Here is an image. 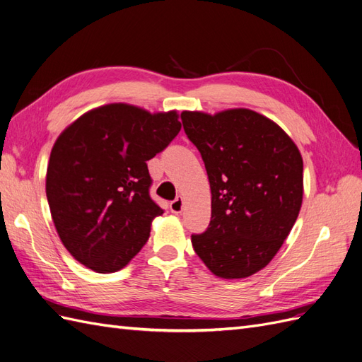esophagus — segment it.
I'll list each match as a JSON object with an SVG mask.
<instances>
[{
  "mask_svg": "<svg viewBox=\"0 0 362 362\" xmlns=\"http://www.w3.org/2000/svg\"><path fill=\"white\" fill-rule=\"evenodd\" d=\"M170 209H171L173 214H180L183 211V197H180V195L176 197V200L171 202Z\"/></svg>",
  "mask_w": 362,
  "mask_h": 362,
  "instance_id": "esophagus-1",
  "label": "esophagus"
}]
</instances>
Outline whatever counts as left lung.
Wrapping results in <instances>:
<instances>
[{"instance_id":"left-lung-1","label":"left lung","mask_w":362,"mask_h":362,"mask_svg":"<svg viewBox=\"0 0 362 362\" xmlns=\"http://www.w3.org/2000/svg\"><path fill=\"white\" fill-rule=\"evenodd\" d=\"M182 123L212 194L211 224L191 236L194 251L219 278L251 276L271 263L299 215L300 151L274 120L248 108L183 111Z\"/></svg>"}]
</instances>
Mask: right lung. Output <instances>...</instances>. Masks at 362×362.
I'll use <instances>...</instances> for the list:
<instances>
[{"mask_svg": "<svg viewBox=\"0 0 362 362\" xmlns=\"http://www.w3.org/2000/svg\"><path fill=\"white\" fill-rule=\"evenodd\" d=\"M177 111L129 103L93 108L58 135L46 170L55 230L72 257L98 274L117 272L141 251L156 216L147 160L180 131Z\"/></svg>", "mask_w": 362, "mask_h": 362, "instance_id": "right-lung-1", "label": "right lung"}]
</instances>
